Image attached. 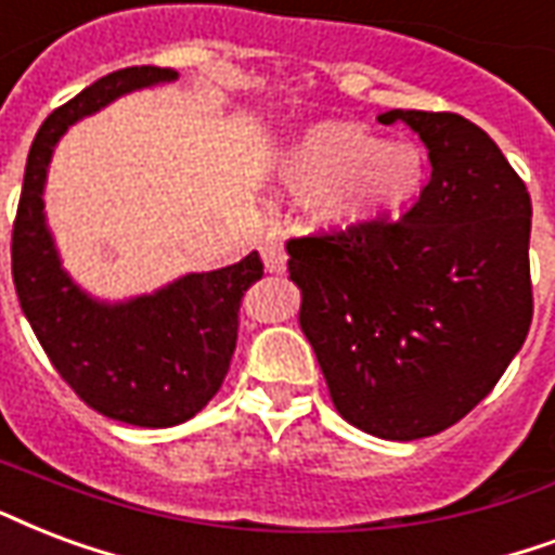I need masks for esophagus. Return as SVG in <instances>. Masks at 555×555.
Listing matches in <instances>:
<instances>
[{"instance_id": "34e87169", "label": "esophagus", "mask_w": 555, "mask_h": 555, "mask_svg": "<svg viewBox=\"0 0 555 555\" xmlns=\"http://www.w3.org/2000/svg\"><path fill=\"white\" fill-rule=\"evenodd\" d=\"M261 261H264V270H268V273H282V270H285L287 253L285 247H282V241H279L273 232L261 241Z\"/></svg>"}]
</instances>
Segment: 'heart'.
<instances>
[{
  "instance_id": "heart-1",
  "label": "heart",
  "mask_w": 555,
  "mask_h": 555,
  "mask_svg": "<svg viewBox=\"0 0 555 555\" xmlns=\"http://www.w3.org/2000/svg\"><path fill=\"white\" fill-rule=\"evenodd\" d=\"M282 183L308 194L306 218L325 232H358L416 201L425 159L408 142H380L352 121H323L285 156Z\"/></svg>"
}]
</instances>
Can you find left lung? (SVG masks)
Here are the masks:
<instances>
[{"instance_id":"1","label":"left lung","mask_w":555,"mask_h":555,"mask_svg":"<svg viewBox=\"0 0 555 555\" xmlns=\"http://www.w3.org/2000/svg\"><path fill=\"white\" fill-rule=\"evenodd\" d=\"M428 147L399 221L287 241L299 325L337 413L380 439L434 437L501 380L532 323L530 192L456 113L390 109Z\"/></svg>"}]
</instances>
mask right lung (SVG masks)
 Here are the masks:
<instances>
[{
    "instance_id": "1",
    "label": "right lung",
    "mask_w": 555,
    "mask_h": 555,
    "mask_svg": "<svg viewBox=\"0 0 555 555\" xmlns=\"http://www.w3.org/2000/svg\"><path fill=\"white\" fill-rule=\"evenodd\" d=\"M175 78V69L127 66L54 109L28 151L11 235L16 296L54 370L101 416L137 428L180 425L221 390L238 340L241 296L264 273L259 253L109 306L83 294L61 268L42 189L54 145L69 125L125 92Z\"/></svg>"
}]
</instances>
